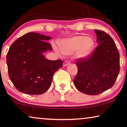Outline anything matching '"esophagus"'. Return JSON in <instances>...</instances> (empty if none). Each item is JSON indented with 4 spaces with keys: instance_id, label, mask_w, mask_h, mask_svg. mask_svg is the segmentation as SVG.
<instances>
[{
    "instance_id": "1",
    "label": "esophagus",
    "mask_w": 127,
    "mask_h": 127,
    "mask_svg": "<svg viewBox=\"0 0 127 127\" xmlns=\"http://www.w3.org/2000/svg\"><path fill=\"white\" fill-rule=\"evenodd\" d=\"M69 64H70V61H65L63 63V66H66L69 65Z\"/></svg>"
}]
</instances>
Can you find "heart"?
I'll return each instance as SVG.
<instances>
[{"label": "heart", "instance_id": "1", "mask_svg": "<svg viewBox=\"0 0 127 127\" xmlns=\"http://www.w3.org/2000/svg\"><path fill=\"white\" fill-rule=\"evenodd\" d=\"M60 45L53 43L52 46L58 54L70 55L76 53L78 57L85 58L91 53L94 42L91 37L86 36H76L62 40Z\"/></svg>", "mask_w": 127, "mask_h": 127}]
</instances>
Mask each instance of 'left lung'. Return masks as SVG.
Segmentation results:
<instances>
[{
  "instance_id": "left-lung-1",
  "label": "left lung",
  "mask_w": 127,
  "mask_h": 127,
  "mask_svg": "<svg viewBox=\"0 0 127 127\" xmlns=\"http://www.w3.org/2000/svg\"><path fill=\"white\" fill-rule=\"evenodd\" d=\"M98 46L90 54L76 61L74 84L81 93L98 95L114 86L120 72V54L110 36L95 29Z\"/></svg>"
}]
</instances>
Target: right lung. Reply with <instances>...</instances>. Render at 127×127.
<instances>
[{"label": "right lung", "instance_id": "right-lung-1", "mask_svg": "<svg viewBox=\"0 0 127 127\" xmlns=\"http://www.w3.org/2000/svg\"><path fill=\"white\" fill-rule=\"evenodd\" d=\"M51 39L29 32L17 39L6 56L8 76L19 91L29 95L44 93L51 84L55 71L62 67L61 60H48L43 53L52 50Z\"/></svg>", "mask_w": 127, "mask_h": 127}]
</instances>
